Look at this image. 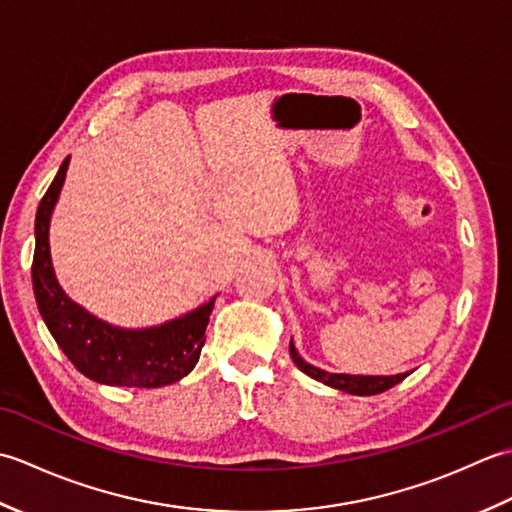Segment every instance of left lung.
<instances>
[{"label":"left lung","instance_id":"1","mask_svg":"<svg viewBox=\"0 0 512 512\" xmlns=\"http://www.w3.org/2000/svg\"><path fill=\"white\" fill-rule=\"evenodd\" d=\"M290 356L295 365L301 369L303 374H308L310 378L319 380V383L334 387V389H341L347 391V394H354V396H374L380 394V391H387L394 385H398L400 380H405L407 374H396V376H352V374H330L325 372V369L314 367L310 363L303 361L299 356V352L295 350V343L290 341Z\"/></svg>","mask_w":512,"mask_h":512}]
</instances>
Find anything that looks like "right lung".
<instances>
[{
  "label": "right lung",
  "instance_id": "right-lung-1",
  "mask_svg": "<svg viewBox=\"0 0 512 512\" xmlns=\"http://www.w3.org/2000/svg\"><path fill=\"white\" fill-rule=\"evenodd\" d=\"M68 162L70 158L61 162L35 217L32 288L41 319L70 363L96 383L147 389L178 383L198 363L215 297L193 312L154 328L125 330L96 319L65 295L54 277L48 228Z\"/></svg>",
  "mask_w": 512,
  "mask_h": 512
}]
</instances>
